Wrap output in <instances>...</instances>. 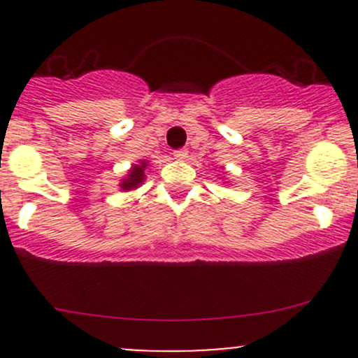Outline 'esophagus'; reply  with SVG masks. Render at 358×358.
Returning <instances> with one entry per match:
<instances>
[{
    "label": "esophagus",
    "instance_id": "1",
    "mask_svg": "<svg viewBox=\"0 0 358 358\" xmlns=\"http://www.w3.org/2000/svg\"><path fill=\"white\" fill-rule=\"evenodd\" d=\"M173 156H175V159H185L187 156H189V150L187 149H178L173 152Z\"/></svg>",
    "mask_w": 358,
    "mask_h": 358
}]
</instances>
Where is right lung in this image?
<instances>
[{
	"instance_id": "right-lung-1",
	"label": "right lung",
	"mask_w": 358,
	"mask_h": 358,
	"mask_svg": "<svg viewBox=\"0 0 358 358\" xmlns=\"http://www.w3.org/2000/svg\"><path fill=\"white\" fill-rule=\"evenodd\" d=\"M145 162H142L140 166H135V168L129 171L128 178L122 180L121 183V189L124 190H131V189H136V187L140 185V183L143 182V178H145V175H143V169H145Z\"/></svg>"
}]
</instances>
